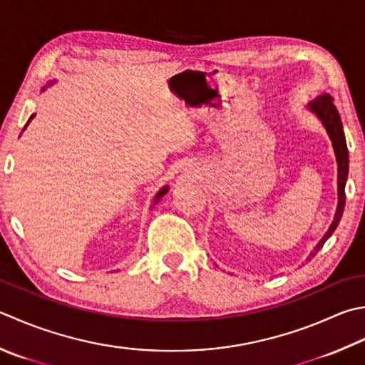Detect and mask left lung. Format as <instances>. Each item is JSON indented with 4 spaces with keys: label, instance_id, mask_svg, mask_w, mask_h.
I'll list each match as a JSON object with an SVG mask.
<instances>
[{
    "label": "left lung",
    "instance_id": "1",
    "mask_svg": "<svg viewBox=\"0 0 365 365\" xmlns=\"http://www.w3.org/2000/svg\"><path fill=\"white\" fill-rule=\"evenodd\" d=\"M307 109H309L313 115H317V118L321 121V125L324 126V130L332 142L335 161H337V196H339L337 209H335V215H334L329 230L326 231L323 239L318 242L317 247L312 250L309 256H307L305 261H310L313 256H315L319 250L323 248L326 240L331 237L334 231L337 230L341 215H344L345 185H346V178H348L349 160H348V147H346V139H345V133H344V125H341L337 107H335V104H334V98L331 95H327V93H323V95H318L315 99H312V101L307 104Z\"/></svg>",
    "mask_w": 365,
    "mask_h": 365
}]
</instances>
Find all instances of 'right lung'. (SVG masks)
<instances>
[{
    "label": "right lung",
    "instance_id": "add662e5",
    "mask_svg": "<svg viewBox=\"0 0 365 365\" xmlns=\"http://www.w3.org/2000/svg\"><path fill=\"white\" fill-rule=\"evenodd\" d=\"M55 82H56V81H52V82H50V83L47 85V87H50V85H53ZM44 90H46V87H44V88H42V91H44ZM34 117H36V113H33V115H31L30 118H28V121H26V125H25V128H24V131L26 130V126H28V125H30V121H31V120H33ZM168 191H169V185H164V187H163V188H161V190H160V191H158V192H156V195H155V197H153V202H152V205L155 207V204H158V202L161 201V197H163L164 195H166V192H168Z\"/></svg>",
    "mask_w": 365,
    "mask_h": 365
}]
</instances>
